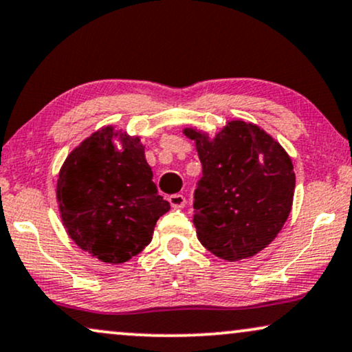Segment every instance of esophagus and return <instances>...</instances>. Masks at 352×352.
<instances>
[{
    "label": "esophagus",
    "mask_w": 352,
    "mask_h": 352,
    "mask_svg": "<svg viewBox=\"0 0 352 352\" xmlns=\"http://www.w3.org/2000/svg\"><path fill=\"white\" fill-rule=\"evenodd\" d=\"M168 203H170L172 208L180 209V208H184V206H185L186 199H185V196H184V195L175 193V195H170V196H168Z\"/></svg>",
    "instance_id": "esophagus-1"
}]
</instances>
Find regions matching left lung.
<instances>
[{
    "label": "left lung",
    "mask_w": 352,
    "mask_h": 352,
    "mask_svg": "<svg viewBox=\"0 0 352 352\" xmlns=\"http://www.w3.org/2000/svg\"><path fill=\"white\" fill-rule=\"evenodd\" d=\"M184 133L203 164L193 203L201 245L228 262L256 256L275 240L292 210V157L251 122H227L214 138L198 129Z\"/></svg>",
    "instance_id": "obj_1"
}]
</instances>
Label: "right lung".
Wrapping results in <instances>:
<instances>
[{
    "label": "right lung",
    "mask_w": 352,
    "mask_h": 352,
    "mask_svg": "<svg viewBox=\"0 0 352 352\" xmlns=\"http://www.w3.org/2000/svg\"><path fill=\"white\" fill-rule=\"evenodd\" d=\"M56 198L75 245L112 265L142 252L157 219L170 209L157 193L140 137L116 132L112 125L91 133L65 157Z\"/></svg>",
    "instance_id": "right-lung-1"
}]
</instances>
